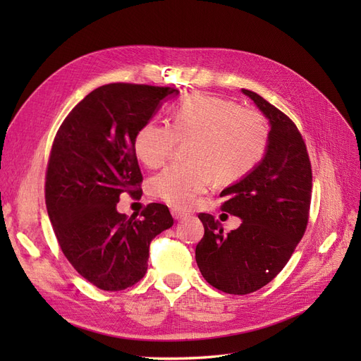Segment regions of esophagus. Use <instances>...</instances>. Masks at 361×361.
<instances>
[{"label": "esophagus", "instance_id": "1", "mask_svg": "<svg viewBox=\"0 0 361 361\" xmlns=\"http://www.w3.org/2000/svg\"><path fill=\"white\" fill-rule=\"evenodd\" d=\"M171 215H173L174 220H180V218L187 216V212H183V211H180V209H176V207H173V209H171Z\"/></svg>", "mask_w": 361, "mask_h": 361}]
</instances>
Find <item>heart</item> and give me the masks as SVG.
I'll return each instance as SVG.
<instances>
[{
	"mask_svg": "<svg viewBox=\"0 0 361 361\" xmlns=\"http://www.w3.org/2000/svg\"><path fill=\"white\" fill-rule=\"evenodd\" d=\"M178 141L188 161L173 164L149 182V192L173 207H191L218 183L245 178L265 158L269 128L260 113L212 94H191L173 106L170 125L149 120L134 137V154L149 169L166 164Z\"/></svg>",
	"mask_w": 361,
	"mask_h": 361,
	"instance_id": "1",
	"label": "heart"
}]
</instances>
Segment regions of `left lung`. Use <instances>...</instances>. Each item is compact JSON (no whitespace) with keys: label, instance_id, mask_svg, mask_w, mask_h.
<instances>
[{"label":"left lung","instance_id":"left-lung-1","mask_svg":"<svg viewBox=\"0 0 361 361\" xmlns=\"http://www.w3.org/2000/svg\"><path fill=\"white\" fill-rule=\"evenodd\" d=\"M271 125L265 158L244 179L221 191V209L243 224L224 235L211 214H199L204 235L195 260L204 280L233 295L255 292L285 268L307 228L312 164L292 120L255 92L243 89Z\"/></svg>","mask_w":361,"mask_h":361}]
</instances>
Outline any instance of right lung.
<instances>
[{
    "label": "right lung",
    "mask_w": 361,
    "mask_h": 361,
    "mask_svg": "<svg viewBox=\"0 0 361 361\" xmlns=\"http://www.w3.org/2000/svg\"><path fill=\"white\" fill-rule=\"evenodd\" d=\"M173 93V87L147 84L97 87L54 138L45 178L54 233L78 274L102 290H123L143 279L152 239L173 226L162 203H149L141 218L116 209L120 194H143L134 137Z\"/></svg>",
    "instance_id": "1"
}]
</instances>
